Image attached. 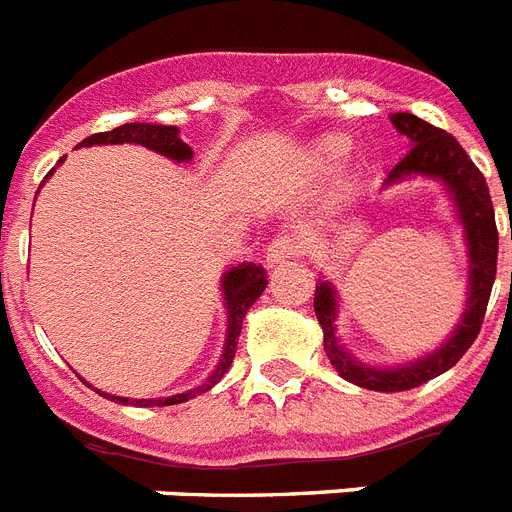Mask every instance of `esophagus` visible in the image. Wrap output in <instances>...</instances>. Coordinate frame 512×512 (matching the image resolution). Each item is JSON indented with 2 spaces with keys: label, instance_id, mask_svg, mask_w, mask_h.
I'll list each match as a JSON object with an SVG mask.
<instances>
[{
  "label": "esophagus",
  "instance_id": "34e87169",
  "mask_svg": "<svg viewBox=\"0 0 512 512\" xmlns=\"http://www.w3.org/2000/svg\"><path fill=\"white\" fill-rule=\"evenodd\" d=\"M303 243L298 235H290V232H285V235H277V238L269 240V246H266V264H285V261L295 259L298 253H301Z\"/></svg>",
  "mask_w": 512,
  "mask_h": 512
}]
</instances>
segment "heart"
Listing matches in <instances>:
<instances>
[{
	"label": "heart",
	"instance_id": "1",
	"mask_svg": "<svg viewBox=\"0 0 512 512\" xmlns=\"http://www.w3.org/2000/svg\"><path fill=\"white\" fill-rule=\"evenodd\" d=\"M342 154H345V146H342V143H329V146H324V159H327V162H340Z\"/></svg>",
	"mask_w": 512,
	"mask_h": 512
}]
</instances>
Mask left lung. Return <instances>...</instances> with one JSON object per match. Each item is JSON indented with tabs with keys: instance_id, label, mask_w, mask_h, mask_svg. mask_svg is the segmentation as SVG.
<instances>
[{
	"instance_id": "obj_1",
	"label": "left lung",
	"mask_w": 512,
	"mask_h": 512,
	"mask_svg": "<svg viewBox=\"0 0 512 512\" xmlns=\"http://www.w3.org/2000/svg\"><path fill=\"white\" fill-rule=\"evenodd\" d=\"M390 120L398 128V133L408 135L413 146L392 167L390 175L384 177V188L403 183L408 177H434L450 190L468 246V298L466 311L460 316L455 332L434 353H426L418 361L403 363L398 369H374V366H366V363L350 356L348 350L340 345V337L335 335V287L329 282L316 285L314 311L324 329V353H327L329 363L335 366L342 379L358 384L363 390L377 392L413 390L418 384L453 369L455 363L463 358V353L474 345L484 314H487L494 274H497V240H500L497 238V225H494V206L492 198H489L487 180L479 172V167L468 159L466 151L460 149V143L453 135L408 112H395Z\"/></svg>"
}]
</instances>
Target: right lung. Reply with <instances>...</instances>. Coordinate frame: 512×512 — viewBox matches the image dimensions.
<instances>
[{
  "label": "right lung",
  "instance_id": "add662e5",
  "mask_svg": "<svg viewBox=\"0 0 512 512\" xmlns=\"http://www.w3.org/2000/svg\"><path fill=\"white\" fill-rule=\"evenodd\" d=\"M180 130L175 125H151V122H125L120 128L109 130V133H94L88 135L86 141H80L78 146H107V143H138V146H146V149L156 151V154L167 156L172 162H190L193 159V151H190L188 143L180 141ZM65 159V156H62ZM59 159V162H62ZM54 172V170H52ZM49 172V175H52ZM46 175V177H49ZM266 287V272L264 266L256 264H238L232 266L230 272H225L222 277V293H225V306H227V337H225V350H222V358H219V366L211 371V377L204 384H198L193 390L180 392V395H172V398H159V400H128V398H114L107 392L96 390L101 398H112L117 403H135V405H177L185 403V400L196 398L201 392H209L219 379L225 377L227 369H230L232 358H235V350H238V337L240 329H243V319H246L248 308L256 303ZM91 387V384H88Z\"/></svg>",
  "mask_w": 512,
  "mask_h": 512
}]
</instances>
